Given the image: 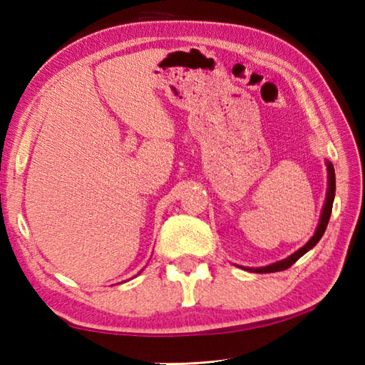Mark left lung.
Segmentation results:
<instances>
[{"mask_svg":"<svg viewBox=\"0 0 365 365\" xmlns=\"http://www.w3.org/2000/svg\"><path fill=\"white\" fill-rule=\"evenodd\" d=\"M324 165H327V170H328V188H327V197H324V204L322 208V213H320V220L319 224H317V229H315V234L311 237L309 242L299 247L298 251H294L289 257H285L279 262L274 263H269L267 267H257V268H251V267H240L242 269L246 271H251V273H274V271H282L290 268L294 262H297L299 257H302L307 251H311L312 247L320 242L324 230H327V226L329 222V216L332 212V202H334V196H336V174H334V166H332V163L329 160L324 161Z\"/></svg>","mask_w":365,"mask_h":365,"instance_id":"obj_1","label":"left lung"}]
</instances>
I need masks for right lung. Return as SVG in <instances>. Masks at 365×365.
Returning a JSON list of instances; mask_svg holds the SVG:
<instances>
[{"instance_id": "1", "label": "right lung", "mask_w": 365, "mask_h": 365, "mask_svg": "<svg viewBox=\"0 0 365 365\" xmlns=\"http://www.w3.org/2000/svg\"><path fill=\"white\" fill-rule=\"evenodd\" d=\"M141 271H143V269H141ZM141 271H139V273H138V274H141ZM138 274H136V276H138Z\"/></svg>"}]
</instances>
